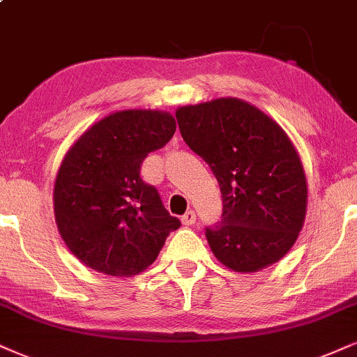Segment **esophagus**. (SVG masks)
<instances>
[{
	"mask_svg": "<svg viewBox=\"0 0 357 357\" xmlns=\"http://www.w3.org/2000/svg\"><path fill=\"white\" fill-rule=\"evenodd\" d=\"M182 223L185 227H190V225H193V223H195V220H197V215H195V212H193V210H188V212H185L182 215Z\"/></svg>",
	"mask_w": 357,
	"mask_h": 357,
	"instance_id": "1",
	"label": "esophagus"
}]
</instances>
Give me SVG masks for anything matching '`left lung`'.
<instances>
[{
    "label": "left lung",
    "instance_id": "left-lung-1",
    "mask_svg": "<svg viewBox=\"0 0 357 357\" xmlns=\"http://www.w3.org/2000/svg\"><path fill=\"white\" fill-rule=\"evenodd\" d=\"M175 117L185 144L218 180L222 218L205 228L218 261L248 273L283 258L301 231L307 200L301 160L284 130L231 98L185 105Z\"/></svg>",
    "mask_w": 357,
    "mask_h": 357
}]
</instances>
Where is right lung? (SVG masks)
I'll return each mask as SVG.
<instances>
[{"instance_id": "1", "label": "right lung", "mask_w": 357, "mask_h": 357, "mask_svg": "<svg viewBox=\"0 0 357 357\" xmlns=\"http://www.w3.org/2000/svg\"><path fill=\"white\" fill-rule=\"evenodd\" d=\"M175 127L167 112H116L66 153L54 185L56 223L86 266L111 276L137 275L180 227L157 188L140 177L145 157L164 147Z\"/></svg>"}]
</instances>
